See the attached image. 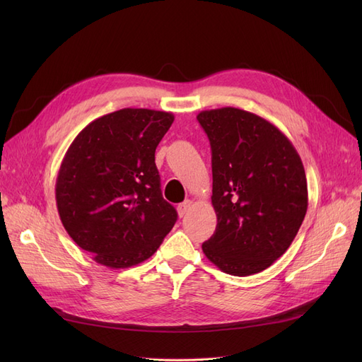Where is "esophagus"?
<instances>
[{"label":"esophagus","instance_id":"34e87169","mask_svg":"<svg viewBox=\"0 0 362 362\" xmlns=\"http://www.w3.org/2000/svg\"><path fill=\"white\" fill-rule=\"evenodd\" d=\"M192 205H193V202H192L190 199L181 202V204L178 205V214H180V217H182V216L187 214V213H189V210L192 208Z\"/></svg>","mask_w":362,"mask_h":362}]
</instances>
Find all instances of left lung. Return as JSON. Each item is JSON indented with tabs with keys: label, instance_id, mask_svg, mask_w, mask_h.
<instances>
[{
	"label": "left lung",
	"instance_id": "left-lung-1",
	"mask_svg": "<svg viewBox=\"0 0 362 362\" xmlns=\"http://www.w3.org/2000/svg\"><path fill=\"white\" fill-rule=\"evenodd\" d=\"M198 120L210 139L217 226L202 245L228 275L270 267L293 243L308 208L298 151L267 119L242 108L205 110Z\"/></svg>",
	"mask_w": 362,
	"mask_h": 362
}]
</instances>
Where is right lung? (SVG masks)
I'll use <instances>...</instances> for the list:
<instances>
[{"label": "right lung", "instance_id": "obj_1", "mask_svg": "<svg viewBox=\"0 0 362 362\" xmlns=\"http://www.w3.org/2000/svg\"><path fill=\"white\" fill-rule=\"evenodd\" d=\"M173 119L169 112L122 108L83 128L64 154L56 181L60 221L98 264H140L177 222L156 166Z\"/></svg>", "mask_w": 362, "mask_h": 362}]
</instances>
